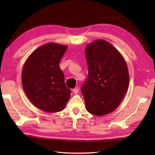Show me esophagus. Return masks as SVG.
Masks as SVG:
<instances>
[{"label":"esophagus","instance_id":"obj_1","mask_svg":"<svg viewBox=\"0 0 155 155\" xmlns=\"http://www.w3.org/2000/svg\"><path fill=\"white\" fill-rule=\"evenodd\" d=\"M72 91L74 94H78V91H79V89H78V87H75L74 89H73Z\"/></svg>","mask_w":155,"mask_h":155}]
</instances>
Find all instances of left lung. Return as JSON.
I'll list each match as a JSON object with an SVG mask.
<instances>
[{"mask_svg": "<svg viewBox=\"0 0 155 155\" xmlns=\"http://www.w3.org/2000/svg\"><path fill=\"white\" fill-rule=\"evenodd\" d=\"M88 77L81 90L87 111L102 116L114 111L127 91L129 74L124 59L108 41L98 40L85 48Z\"/></svg>", "mask_w": 155, "mask_h": 155, "instance_id": "obj_1", "label": "left lung"}]
</instances>
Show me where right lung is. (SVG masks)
<instances>
[{
    "instance_id": "obj_1",
    "label": "right lung",
    "mask_w": 155,
    "mask_h": 155,
    "mask_svg": "<svg viewBox=\"0 0 155 155\" xmlns=\"http://www.w3.org/2000/svg\"><path fill=\"white\" fill-rule=\"evenodd\" d=\"M67 46L50 42L39 47L25 61L22 84L26 95L37 108L48 113L61 111L70 97L59 67Z\"/></svg>"
}]
</instances>
